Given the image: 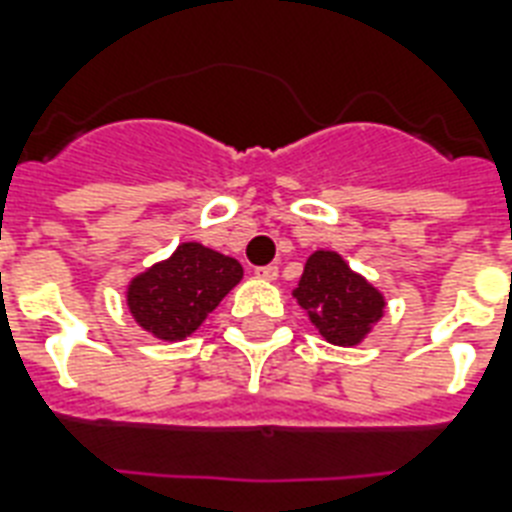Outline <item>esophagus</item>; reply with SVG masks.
Masks as SVG:
<instances>
[{"mask_svg": "<svg viewBox=\"0 0 512 512\" xmlns=\"http://www.w3.org/2000/svg\"><path fill=\"white\" fill-rule=\"evenodd\" d=\"M255 276L263 281H276L279 279V268L276 265H263V268H257Z\"/></svg>", "mask_w": 512, "mask_h": 512, "instance_id": "34e87169", "label": "esophagus"}]
</instances>
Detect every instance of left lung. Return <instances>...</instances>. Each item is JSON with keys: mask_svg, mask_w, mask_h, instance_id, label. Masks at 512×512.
Instances as JSON below:
<instances>
[{"mask_svg": "<svg viewBox=\"0 0 512 512\" xmlns=\"http://www.w3.org/2000/svg\"><path fill=\"white\" fill-rule=\"evenodd\" d=\"M292 295L319 335L340 348L361 345L385 316V297L380 289L353 271L332 249H316L305 260L303 276Z\"/></svg>", "mask_w": 512, "mask_h": 512, "instance_id": "8db88e82", "label": "left lung"}]
</instances>
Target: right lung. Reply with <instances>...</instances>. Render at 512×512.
I'll list each match as a JSON object with an SVG mask.
<instances>
[{"label":"right lung","mask_w":512,"mask_h":512,"mask_svg":"<svg viewBox=\"0 0 512 512\" xmlns=\"http://www.w3.org/2000/svg\"><path fill=\"white\" fill-rule=\"evenodd\" d=\"M241 276L244 268L239 260L199 241H183L167 260L132 276L124 295L143 332L156 340L177 342L191 337L207 321Z\"/></svg>","instance_id":"obj_1"}]
</instances>
